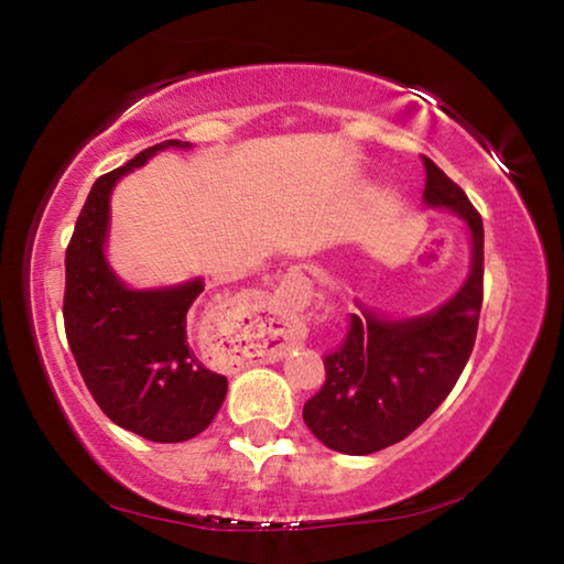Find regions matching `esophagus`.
Instances as JSON below:
<instances>
[{
    "label": "esophagus",
    "mask_w": 564,
    "mask_h": 564,
    "mask_svg": "<svg viewBox=\"0 0 564 564\" xmlns=\"http://www.w3.org/2000/svg\"><path fill=\"white\" fill-rule=\"evenodd\" d=\"M293 285H295V273H289V275H285V279L281 281V293L283 295H293ZM289 336L293 338V330H289Z\"/></svg>",
    "instance_id": "1"
}]
</instances>
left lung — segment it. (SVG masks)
<instances>
[{
    "mask_svg": "<svg viewBox=\"0 0 564 564\" xmlns=\"http://www.w3.org/2000/svg\"><path fill=\"white\" fill-rule=\"evenodd\" d=\"M425 202L460 214L473 236L470 275L431 316L383 321L373 311L350 313L336 350L326 352L323 388L303 405L311 433L330 451L370 455L423 425L451 395L470 358L482 308V218L465 191L431 159Z\"/></svg>",
    "mask_w": 564,
    "mask_h": 564,
    "instance_id": "8db88e82",
    "label": "left lung"
}]
</instances>
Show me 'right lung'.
I'll return each mask as SVG.
<instances>
[{
	"label": "right lung",
	"mask_w": 564,
	"mask_h": 564,
	"mask_svg": "<svg viewBox=\"0 0 564 564\" xmlns=\"http://www.w3.org/2000/svg\"><path fill=\"white\" fill-rule=\"evenodd\" d=\"M169 147L188 141H161L94 181L66 246L62 313L76 368L104 415L147 441L184 443L212 425L228 388L188 343V311L204 283L131 291L104 259L113 184Z\"/></svg>",
	"instance_id": "right-lung-1"
}]
</instances>
